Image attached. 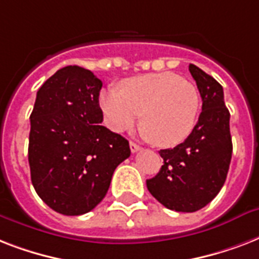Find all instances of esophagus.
<instances>
[{
	"instance_id": "1",
	"label": "esophagus",
	"mask_w": 259,
	"mask_h": 259,
	"mask_svg": "<svg viewBox=\"0 0 259 259\" xmlns=\"http://www.w3.org/2000/svg\"><path fill=\"white\" fill-rule=\"evenodd\" d=\"M130 150H132V153H136V152H138V150H141V146L137 145L136 142L130 141Z\"/></svg>"
}]
</instances>
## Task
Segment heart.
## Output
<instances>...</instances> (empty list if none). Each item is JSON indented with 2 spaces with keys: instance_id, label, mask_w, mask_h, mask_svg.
<instances>
[{
  "instance_id": "b5f03b06",
  "label": "heart",
  "mask_w": 259,
  "mask_h": 259,
  "mask_svg": "<svg viewBox=\"0 0 259 259\" xmlns=\"http://www.w3.org/2000/svg\"><path fill=\"white\" fill-rule=\"evenodd\" d=\"M99 105L110 129L122 133L141 118L144 133L162 148L176 146L196 125L199 91L173 72H157L125 79L121 90H103Z\"/></svg>"
}]
</instances>
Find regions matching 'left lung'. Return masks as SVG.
<instances>
[{
    "label": "left lung",
    "mask_w": 259,
    "mask_h": 259,
    "mask_svg": "<svg viewBox=\"0 0 259 259\" xmlns=\"http://www.w3.org/2000/svg\"><path fill=\"white\" fill-rule=\"evenodd\" d=\"M189 72L203 101L199 121L184 142L158 152L164 165L146 180L153 197L179 212H195L217 196L225 184L233 153L223 87L193 64H189Z\"/></svg>",
    "instance_id": "left-lung-1"
}]
</instances>
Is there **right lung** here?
<instances>
[{"mask_svg": "<svg viewBox=\"0 0 259 259\" xmlns=\"http://www.w3.org/2000/svg\"><path fill=\"white\" fill-rule=\"evenodd\" d=\"M101 89L91 71L67 66L36 95L28 146L30 179L41 200L63 215L95 208L115 168L130 156L129 141L101 125Z\"/></svg>", "mask_w": 259, "mask_h": 259, "instance_id": "1", "label": "right lung"}]
</instances>
